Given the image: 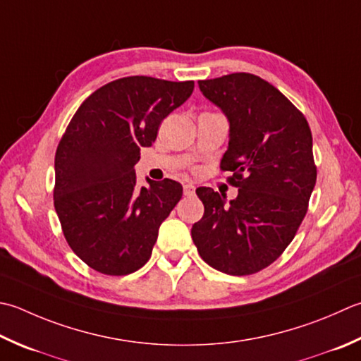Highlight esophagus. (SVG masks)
<instances>
[{
    "label": "esophagus",
    "instance_id": "1",
    "mask_svg": "<svg viewBox=\"0 0 361 361\" xmlns=\"http://www.w3.org/2000/svg\"><path fill=\"white\" fill-rule=\"evenodd\" d=\"M183 189H185V195H192L195 192V186L192 183H186V185L183 186Z\"/></svg>",
    "mask_w": 361,
    "mask_h": 361
}]
</instances>
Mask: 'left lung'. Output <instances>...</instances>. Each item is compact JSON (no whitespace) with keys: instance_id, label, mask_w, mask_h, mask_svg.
Wrapping results in <instances>:
<instances>
[{"instance_id":"obj_1","label":"left lung","mask_w":361,"mask_h":361,"mask_svg":"<svg viewBox=\"0 0 361 361\" xmlns=\"http://www.w3.org/2000/svg\"><path fill=\"white\" fill-rule=\"evenodd\" d=\"M204 98L230 123L222 171L233 173L238 197L195 190L204 213L190 235L214 269L250 275L277 259L307 214L316 185L313 137L307 118L259 76L231 73L199 81Z\"/></svg>"}]
</instances>
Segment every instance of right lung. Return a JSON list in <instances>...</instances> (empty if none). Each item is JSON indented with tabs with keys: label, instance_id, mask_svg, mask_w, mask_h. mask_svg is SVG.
I'll list each match as a JSON object with an SVG mask.
<instances>
[{
	"label": "right lung",
	"instance_id": "1",
	"mask_svg": "<svg viewBox=\"0 0 361 361\" xmlns=\"http://www.w3.org/2000/svg\"><path fill=\"white\" fill-rule=\"evenodd\" d=\"M194 81L120 78L95 90L70 120L54 158V208L68 245L106 275H126L152 257L162 221L183 195L173 180L136 186L140 148L185 103Z\"/></svg>",
	"mask_w": 361,
	"mask_h": 361
}]
</instances>
